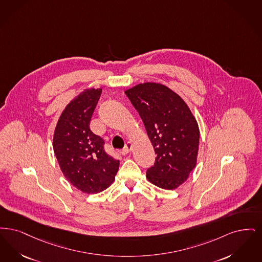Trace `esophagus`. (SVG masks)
Instances as JSON below:
<instances>
[{"label":"esophagus","mask_w":262,"mask_h":262,"mask_svg":"<svg viewBox=\"0 0 262 262\" xmlns=\"http://www.w3.org/2000/svg\"><path fill=\"white\" fill-rule=\"evenodd\" d=\"M132 148H133V145H132V143L131 142H127L126 143L125 147L123 148L122 149V152L126 155V154H128V152H130L131 150H132Z\"/></svg>","instance_id":"34e87169"}]
</instances>
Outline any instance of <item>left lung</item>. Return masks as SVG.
Wrapping results in <instances>:
<instances>
[{
    "label": "left lung",
    "mask_w": 262,
    "mask_h": 262,
    "mask_svg": "<svg viewBox=\"0 0 262 262\" xmlns=\"http://www.w3.org/2000/svg\"><path fill=\"white\" fill-rule=\"evenodd\" d=\"M140 114L157 154L147 178L164 190L187 181L196 165L200 129L182 98L160 83L146 82L125 91Z\"/></svg>",
    "instance_id": "1"
}]
</instances>
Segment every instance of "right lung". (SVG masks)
Wrapping results in <instances>:
<instances>
[{"label":"right lung","mask_w":262,"mask_h":262,"mask_svg":"<svg viewBox=\"0 0 262 262\" xmlns=\"http://www.w3.org/2000/svg\"><path fill=\"white\" fill-rule=\"evenodd\" d=\"M102 89L81 92L60 114L53 148L64 177L76 189L98 193L108 188L119 168V160L108 156L103 140L90 129V121Z\"/></svg>","instance_id":"obj_1"}]
</instances>
